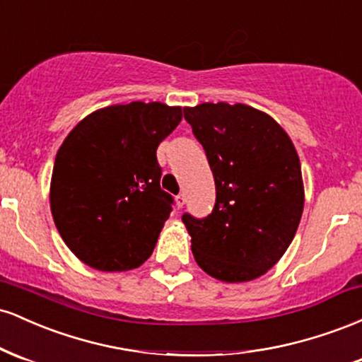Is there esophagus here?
<instances>
[{"label":"esophagus","instance_id":"obj_1","mask_svg":"<svg viewBox=\"0 0 362 362\" xmlns=\"http://www.w3.org/2000/svg\"><path fill=\"white\" fill-rule=\"evenodd\" d=\"M184 204H185V195L184 194H178L177 197H175V206L178 207V209H180V207H184Z\"/></svg>","mask_w":362,"mask_h":362}]
</instances>
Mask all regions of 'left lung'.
Returning a JSON list of instances; mask_svg holds the SVG:
<instances>
[{
	"mask_svg": "<svg viewBox=\"0 0 362 362\" xmlns=\"http://www.w3.org/2000/svg\"><path fill=\"white\" fill-rule=\"evenodd\" d=\"M216 184L207 218L182 216L202 271L224 282L264 276L296 235L303 206L301 163L288 132L243 103L185 107Z\"/></svg>",
	"mask_w": 362,
	"mask_h": 362,
	"instance_id": "1",
	"label": "left lung"
}]
</instances>
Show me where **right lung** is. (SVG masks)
<instances>
[{
  "mask_svg": "<svg viewBox=\"0 0 362 362\" xmlns=\"http://www.w3.org/2000/svg\"><path fill=\"white\" fill-rule=\"evenodd\" d=\"M180 120V107L160 102L110 105L86 115L61 144L52 218L86 265L120 272L149 259L173 204L160 187L156 149Z\"/></svg>",
  "mask_w": 362,
  "mask_h": 362,
  "instance_id": "1",
  "label": "right lung"
}]
</instances>
